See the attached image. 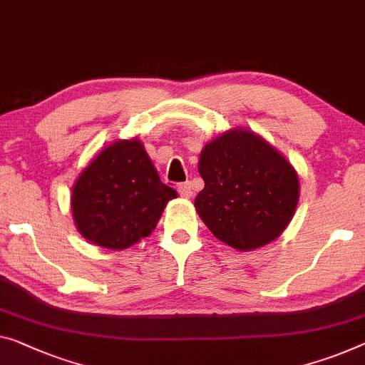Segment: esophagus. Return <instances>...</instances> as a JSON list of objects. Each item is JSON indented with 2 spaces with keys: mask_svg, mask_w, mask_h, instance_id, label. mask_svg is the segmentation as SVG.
<instances>
[{
  "mask_svg": "<svg viewBox=\"0 0 365 365\" xmlns=\"http://www.w3.org/2000/svg\"><path fill=\"white\" fill-rule=\"evenodd\" d=\"M177 190H178V193H180L183 198H190L193 195V187H192V183H190V182L178 183L177 185Z\"/></svg>",
  "mask_w": 365,
  "mask_h": 365,
  "instance_id": "esophagus-1",
  "label": "esophagus"
}]
</instances>
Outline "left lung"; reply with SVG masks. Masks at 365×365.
<instances>
[{
  "instance_id": "obj_1",
  "label": "left lung",
  "mask_w": 365,
  "mask_h": 365,
  "mask_svg": "<svg viewBox=\"0 0 365 365\" xmlns=\"http://www.w3.org/2000/svg\"><path fill=\"white\" fill-rule=\"evenodd\" d=\"M205 188L195 208L208 230L237 251H251L282 235L295 213L297 172L251 130H227L201 150Z\"/></svg>"
}]
</instances>
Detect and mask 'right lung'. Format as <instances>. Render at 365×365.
<instances>
[{
  "label": "right lung",
  "mask_w": 365,
  "mask_h": 365,
  "mask_svg": "<svg viewBox=\"0 0 365 365\" xmlns=\"http://www.w3.org/2000/svg\"><path fill=\"white\" fill-rule=\"evenodd\" d=\"M177 192L160 182L138 139L101 150L73 185V220L83 237L106 249H126L155 230Z\"/></svg>",
  "instance_id": "1"
}]
</instances>
